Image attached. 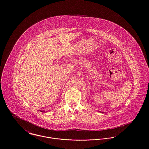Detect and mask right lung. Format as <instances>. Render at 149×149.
<instances>
[{"mask_svg":"<svg viewBox=\"0 0 149 149\" xmlns=\"http://www.w3.org/2000/svg\"><path fill=\"white\" fill-rule=\"evenodd\" d=\"M41 112H44V111H41Z\"/></svg>","mask_w":149,"mask_h":149,"instance_id":"add662e5","label":"right lung"}]
</instances>
